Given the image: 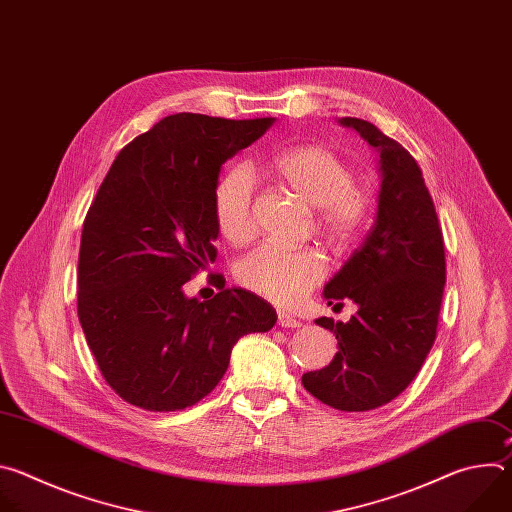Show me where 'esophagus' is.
<instances>
[{
    "instance_id": "34e87169",
    "label": "esophagus",
    "mask_w": 512,
    "mask_h": 512,
    "mask_svg": "<svg viewBox=\"0 0 512 512\" xmlns=\"http://www.w3.org/2000/svg\"><path fill=\"white\" fill-rule=\"evenodd\" d=\"M277 324H279L281 328H300V326H302V322H300L296 316H291V314H287V312H283V310L277 312Z\"/></svg>"
}]
</instances>
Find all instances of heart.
<instances>
[{
    "instance_id": "b5f03b06",
    "label": "heart",
    "mask_w": 512,
    "mask_h": 512,
    "mask_svg": "<svg viewBox=\"0 0 512 512\" xmlns=\"http://www.w3.org/2000/svg\"><path fill=\"white\" fill-rule=\"evenodd\" d=\"M275 176L312 208H320V229L336 243L354 241L369 221L371 204L354 190V174L344 160L322 145H298L271 162ZM253 174L245 166L218 178L212 192V212L221 235L245 243L253 235ZM326 275V261L314 249H285L265 243L247 255L237 271L243 287L253 294L289 306L300 302Z\"/></svg>"
}]
</instances>
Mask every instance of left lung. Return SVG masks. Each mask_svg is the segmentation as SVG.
<instances>
[{"instance_id":"left-lung-1","label":"left lung","mask_w":512,"mask_h":512,"mask_svg":"<svg viewBox=\"0 0 512 512\" xmlns=\"http://www.w3.org/2000/svg\"><path fill=\"white\" fill-rule=\"evenodd\" d=\"M338 123L352 127L379 156L377 214L360 249L324 287L328 306L348 298L358 310L348 322L316 320L336 334L338 352L302 383L334 409L369 411L409 387L433 346L446 255L435 206L413 156L369 121L342 117Z\"/></svg>"}]
</instances>
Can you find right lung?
Wrapping results in <instances>:
<instances>
[{"label":"right lung","mask_w":512,"mask_h":512,"mask_svg":"<svg viewBox=\"0 0 512 512\" xmlns=\"http://www.w3.org/2000/svg\"><path fill=\"white\" fill-rule=\"evenodd\" d=\"M273 123L176 113L125 145L105 176L83 225L79 320L127 403L160 413L198 403L237 340L275 326V310L247 289L204 302L182 289L216 259L212 192L223 164Z\"/></svg>","instance_id":"obj_1"}]
</instances>
